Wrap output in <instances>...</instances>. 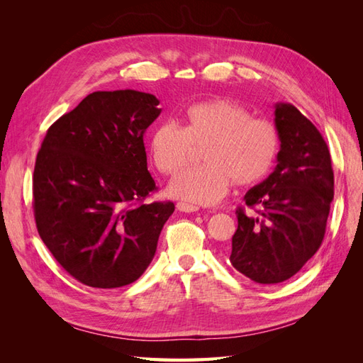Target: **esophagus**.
Masks as SVG:
<instances>
[{"instance_id":"1","label":"esophagus","mask_w":363,"mask_h":363,"mask_svg":"<svg viewBox=\"0 0 363 363\" xmlns=\"http://www.w3.org/2000/svg\"><path fill=\"white\" fill-rule=\"evenodd\" d=\"M177 208H179L180 212H184V213H192V212H199L200 211L199 206L188 204V203H177Z\"/></svg>"}]
</instances>
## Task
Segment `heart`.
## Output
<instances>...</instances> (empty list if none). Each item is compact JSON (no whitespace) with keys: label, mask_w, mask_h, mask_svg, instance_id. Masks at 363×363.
<instances>
[{"label":"heart","mask_w":363,"mask_h":363,"mask_svg":"<svg viewBox=\"0 0 363 363\" xmlns=\"http://www.w3.org/2000/svg\"><path fill=\"white\" fill-rule=\"evenodd\" d=\"M201 148L204 163L175 175L168 192L211 206L223 199L232 182L248 188L267 177L279 156L280 133L271 121L252 118L247 107L215 98L186 108L183 127L164 121L148 138L150 156L163 174L180 171Z\"/></svg>","instance_id":"obj_1"}]
</instances>
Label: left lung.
Instances as JSON below:
<instances>
[{
	"instance_id": "obj_1",
	"label": "left lung",
	"mask_w": 363,
	"mask_h": 363,
	"mask_svg": "<svg viewBox=\"0 0 363 363\" xmlns=\"http://www.w3.org/2000/svg\"><path fill=\"white\" fill-rule=\"evenodd\" d=\"M274 115L277 167L245 194V204L259 207L257 216L238 208L230 250L232 265L260 284L291 279L315 255L335 194L330 152L318 128L288 103L276 104Z\"/></svg>"
}]
</instances>
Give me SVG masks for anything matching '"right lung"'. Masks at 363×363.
Here are the masks:
<instances>
[{
	"label": "right lung",
	"mask_w": 363,
	"mask_h": 363,
	"mask_svg": "<svg viewBox=\"0 0 363 363\" xmlns=\"http://www.w3.org/2000/svg\"><path fill=\"white\" fill-rule=\"evenodd\" d=\"M159 100L133 89L98 91L54 123L33 174L39 236L68 274L86 286L136 281L156 255L174 203L145 204L156 183L144 135Z\"/></svg>",
	"instance_id": "add662e5"
}]
</instances>
